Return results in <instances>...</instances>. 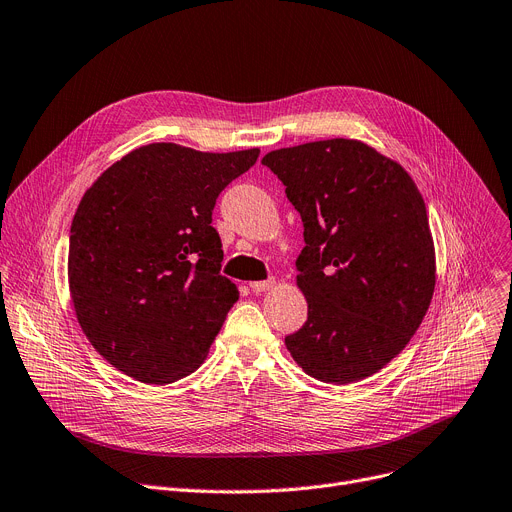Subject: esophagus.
Wrapping results in <instances>:
<instances>
[{"label": "esophagus", "instance_id": "obj_1", "mask_svg": "<svg viewBox=\"0 0 512 512\" xmlns=\"http://www.w3.org/2000/svg\"><path fill=\"white\" fill-rule=\"evenodd\" d=\"M274 284H276L274 278L263 280V282H251V290H253V292H265V290H270Z\"/></svg>", "mask_w": 512, "mask_h": 512}]
</instances>
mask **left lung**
<instances>
[{"instance_id": "1", "label": "left lung", "mask_w": 512, "mask_h": 512, "mask_svg": "<svg viewBox=\"0 0 512 512\" xmlns=\"http://www.w3.org/2000/svg\"><path fill=\"white\" fill-rule=\"evenodd\" d=\"M261 164L305 226L297 286L309 313L286 348L319 382L369 378L409 344L434 297L436 249L417 184L355 139L276 149Z\"/></svg>"}]
</instances>
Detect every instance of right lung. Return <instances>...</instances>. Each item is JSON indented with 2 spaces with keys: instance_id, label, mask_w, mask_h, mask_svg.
<instances>
[{
  "instance_id": "add662e5",
  "label": "right lung",
  "mask_w": 512,
  "mask_h": 512,
  "mask_svg": "<svg viewBox=\"0 0 512 512\" xmlns=\"http://www.w3.org/2000/svg\"><path fill=\"white\" fill-rule=\"evenodd\" d=\"M259 149L205 153L151 143L87 188L70 226L68 284L95 351L143 384H172L207 357L230 307L232 280L211 226L215 199Z\"/></svg>"
}]
</instances>
